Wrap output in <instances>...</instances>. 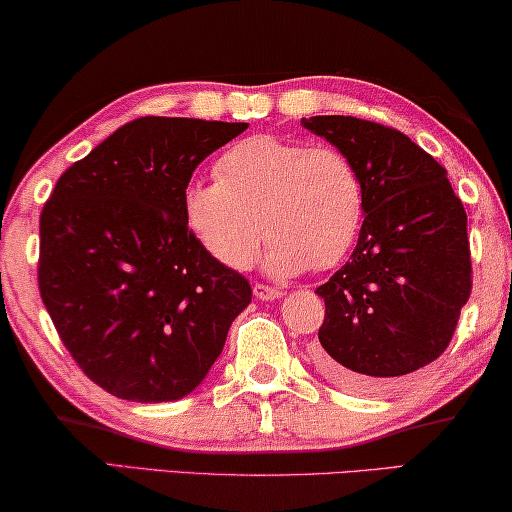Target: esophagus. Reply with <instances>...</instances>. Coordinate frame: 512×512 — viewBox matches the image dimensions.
<instances>
[{
    "mask_svg": "<svg viewBox=\"0 0 512 512\" xmlns=\"http://www.w3.org/2000/svg\"><path fill=\"white\" fill-rule=\"evenodd\" d=\"M254 296H256L258 300H277V298H282L284 293L279 291V289H275V286L254 284Z\"/></svg>",
    "mask_w": 512,
    "mask_h": 512,
    "instance_id": "34e87169",
    "label": "esophagus"
}]
</instances>
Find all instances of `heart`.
Returning a JSON list of instances; mask_svg holds the SVG:
<instances>
[{
	"label": "heart",
	"instance_id": "obj_1",
	"mask_svg": "<svg viewBox=\"0 0 512 512\" xmlns=\"http://www.w3.org/2000/svg\"><path fill=\"white\" fill-rule=\"evenodd\" d=\"M219 179L191 181L184 219L200 247L230 270H247L270 235L265 268L293 277L333 268L359 235L363 186L352 160L333 146L275 135L242 139L223 153Z\"/></svg>",
	"mask_w": 512,
	"mask_h": 512
}]
</instances>
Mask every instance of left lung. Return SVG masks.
<instances>
[{"label": "left lung", "instance_id": "obj_1", "mask_svg": "<svg viewBox=\"0 0 512 512\" xmlns=\"http://www.w3.org/2000/svg\"><path fill=\"white\" fill-rule=\"evenodd\" d=\"M352 160L363 226L349 261L321 284L314 366L347 391L375 394L450 345L471 296L466 212L447 170L408 135L354 116L303 118Z\"/></svg>", "mask_w": 512, "mask_h": 512}]
</instances>
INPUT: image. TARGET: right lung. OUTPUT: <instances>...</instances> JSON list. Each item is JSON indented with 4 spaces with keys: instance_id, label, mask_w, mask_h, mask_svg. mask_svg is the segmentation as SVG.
Wrapping results in <instances>:
<instances>
[{
    "instance_id": "1",
    "label": "right lung",
    "mask_w": 512,
    "mask_h": 512,
    "mask_svg": "<svg viewBox=\"0 0 512 512\" xmlns=\"http://www.w3.org/2000/svg\"><path fill=\"white\" fill-rule=\"evenodd\" d=\"M249 123L144 116L55 184L39 221V291L79 368L135 403L205 380L251 286L195 240L191 174Z\"/></svg>"
}]
</instances>
